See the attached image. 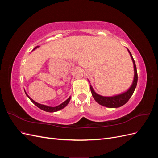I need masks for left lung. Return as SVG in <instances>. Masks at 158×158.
I'll return each mask as SVG.
<instances>
[{"mask_svg":"<svg viewBox=\"0 0 158 158\" xmlns=\"http://www.w3.org/2000/svg\"><path fill=\"white\" fill-rule=\"evenodd\" d=\"M127 51L128 52V53L130 54L131 58L132 59L133 66H134L133 81L131 85L129 87V88L127 90L121 94L111 95V96H103V95H99L98 93L95 92L92 87V85L90 84V89H91V92H92L93 98L95 100V102H96L98 103H99V105H101L102 106L106 107L108 108L120 107L124 106V105L128 101L129 99H130L132 95L134 92H135V88L137 85V82H138V74H137L136 66L131 52L128 50V49H127ZM88 82L90 83L89 80H88Z\"/></svg>","mask_w":158,"mask_h":158,"instance_id":"left-lung-1","label":"left lung"}]
</instances>
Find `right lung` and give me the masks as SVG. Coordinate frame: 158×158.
<instances>
[{
	"mask_svg": "<svg viewBox=\"0 0 158 158\" xmlns=\"http://www.w3.org/2000/svg\"><path fill=\"white\" fill-rule=\"evenodd\" d=\"M40 47V46L35 47V48L33 49V51H34L35 49H36L37 48H38V47ZM24 91H25V90H24ZM25 93H26V95H27V97L28 98H29V99L31 100V101L32 102V103H33V104H35L37 107H39L40 109H42V110H44V111H46V112H49V113L56 112V111H59V110H61V109H63V108H64L66 106H67L68 103H69L70 100V98H71V96H70L66 100V101H64V102H63L61 104L59 105V106H55V107H51V106H46V105L41 104V103H37V102H35L34 100H33V99H31V98L29 96V95H27V94L26 93V91H25Z\"/></svg>",
	"mask_w": 158,
	"mask_h": 158,
	"instance_id": "right-lung-1",
	"label": "right lung"
}]
</instances>
